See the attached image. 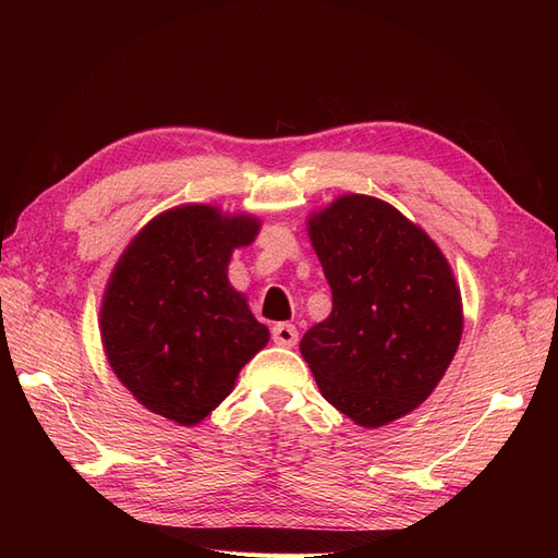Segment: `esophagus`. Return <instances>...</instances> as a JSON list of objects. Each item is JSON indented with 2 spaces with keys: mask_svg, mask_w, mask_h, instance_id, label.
<instances>
[{
  "mask_svg": "<svg viewBox=\"0 0 558 558\" xmlns=\"http://www.w3.org/2000/svg\"><path fill=\"white\" fill-rule=\"evenodd\" d=\"M272 340L279 347H295L298 344V328L293 324H275Z\"/></svg>",
  "mask_w": 558,
  "mask_h": 558,
  "instance_id": "obj_1",
  "label": "esophagus"
}]
</instances>
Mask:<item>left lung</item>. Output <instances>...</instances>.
<instances>
[{
    "instance_id": "obj_1",
    "label": "left lung",
    "mask_w": 558,
    "mask_h": 558,
    "mask_svg": "<svg viewBox=\"0 0 558 558\" xmlns=\"http://www.w3.org/2000/svg\"><path fill=\"white\" fill-rule=\"evenodd\" d=\"M332 312L300 342L318 391L363 428L418 408L463 332L461 291L442 251L396 207L342 195L310 216Z\"/></svg>"
}]
</instances>
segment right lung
<instances>
[{
	"label": "right lung",
	"instance_id": "right-lung-1",
	"mask_svg": "<svg viewBox=\"0 0 558 558\" xmlns=\"http://www.w3.org/2000/svg\"><path fill=\"white\" fill-rule=\"evenodd\" d=\"M253 216L183 205L146 223L118 258L99 310L109 365L146 410L195 426L221 404L269 330L228 281Z\"/></svg>",
	"mask_w": 558,
	"mask_h": 558
}]
</instances>
